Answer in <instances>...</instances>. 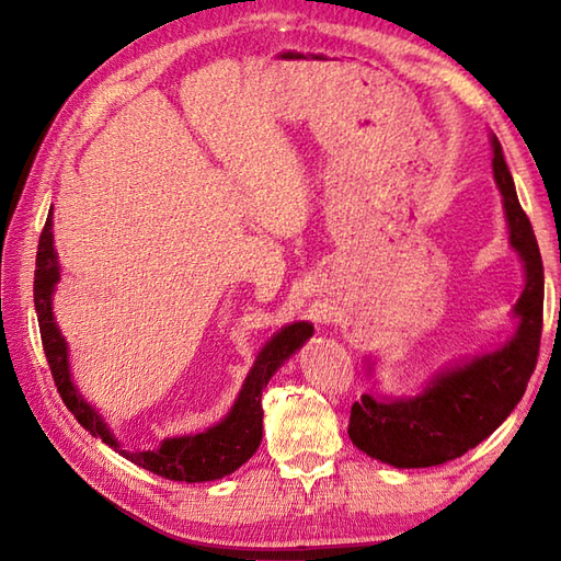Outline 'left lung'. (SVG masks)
Listing matches in <instances>:
<instances>
[{
  "label": "left lung",
  "instance_id": "1",
  "mask_svg": "<svg viewBox=\"0 0 561 561\" xmlns=\"http://www.w3.org/2000/svg\"><path fill=\"white\" fill-rule=\"evenodd\" d=\"M492 149L494 181L504 197L511 248L526 270V289L514 306L518 330L496 352L446 368L420 396L388 400L366 392L352 404V444L392 468H432L482 444L514 412L538 364L545 301L542 257L494 135Z\"/></svg>",
  "mask_w": 561,
  "mask_h": 561
}]
</instances>
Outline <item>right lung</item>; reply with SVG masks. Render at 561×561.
Instances as JSON below:
<instances>
[{
	"mask_svg": "<svg viewBox=\"0 0 561 561\" xmlns=\"http://www.w3.org/2000/svg\"><path fill=\"white\" fill-rule=\"evenodd\" d=\"M59 282L57 253L53 245V209L47 214L43 226L38 255H35V277H33V301L38 313L41 340L45 350V359L50 364L55 386L59 398L65 400L67 410L75 414V420L87 428L91 436H101L105 444L113 446L123 458L133 460L139 468H145L159 478L173 482H209L219 480L224 474H231L241 468L245 460L253 458L262 440V390L267 388V380L274 371L313 335L311 323H291L282 328L265 347L260 350L257 359L250 368L245 383L238 392L231 412L219 424L209 426L202 434L165 438L153 450H125L117 438L111 434L99 412L79 396V390L69 374V354L67 342L59 332L53 316V291Z\"/></svg>",
	"mask_w": 561,
	"mask_h": 561,
	"instance_id": "obj_1",
	"label": "right lung"
}]
</instances>
